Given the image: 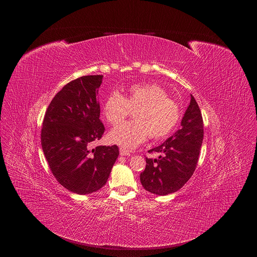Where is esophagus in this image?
Segmentation results:
<instances>
[{
	"instance_id": "34e87169",
	"label": "esophagus",
	"mask_w": 257,
	"mask_h": 257,
	"mask_svg": "<svg viewBox=\"0 0 257 257\" xmlns=\"http://www.w3.org/2000/svg\"><path fill=\"white\" fill-rule=\"evenodd\" d=\"M120 156H130V153L128 152V151H126V150H124V149H120Z\"/></svg>"
}]
</instances>
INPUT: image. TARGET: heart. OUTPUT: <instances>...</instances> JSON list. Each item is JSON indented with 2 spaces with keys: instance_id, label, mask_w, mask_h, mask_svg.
<instances>
[{
  "instance_id": "1",
  "label": "heart",
  "mask_w": 257,
  "mask_h": 257,
  "mask_svg": "<svg viewBox=\"0 0 257 257\" xmlns=\"http://www.w3.org/2000/svg\"><path fill=\"white\" fill-rule=\"evenodd\" d=\"M135 108V121L117 125L108 133L109 141L127 150L135 149L149 134L153 139L168 136L181 117L178 102L168 97L167 91L155 83L133 84L124 95L116 91L109 93L104 100L102 114L109 124L116 125Z\"/></svg>"
}]
</instances>
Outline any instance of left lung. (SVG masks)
<instances>
[{
	"mask_svg": "<svg viewBox=\"0 0 257 257\" xmlns=\"http://www.w3.org/2000/svg\"><path fill=\"white\" fill-rule=\"evenodd\" d=\"M190 95L181 128L150 151L163 156L159 160L145 159L146 167L140 174V182L151 193L165 196L178 191L195 171L203 140V121L195 98Z\"/></svg>",
	"mask_w": 257,
	"mask_h": 257,
	"instance_id": "8db88e82",
	"label": "left lung"
}]
</instances>
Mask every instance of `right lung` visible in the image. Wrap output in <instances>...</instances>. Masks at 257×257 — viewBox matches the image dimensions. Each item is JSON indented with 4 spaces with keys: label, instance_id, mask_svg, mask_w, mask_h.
Returning a JSON list of instances; mask_svg holds the SVG:
<instances>
[{
    "label": "right lung",
    "instance_id": "add662e5",
    "mask_svg": "<svg viewBox=\"0 0 257 257\" xmlns=\"http://www.w3.org/2000/svg\"><path fill=\"white\" fill-rule=\"evenodd\" d=\"M102 75H88L66 84L51 101L43 122L42 148L50 169L67 190L85 195L105 185L118 159L117 145L89 144L99 140L98 88Z\"/></svg>",
    "mask_w": 257,
    "mask_h": 257
}]
</instances>
